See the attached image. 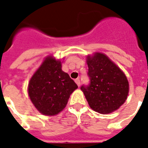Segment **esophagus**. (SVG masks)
I'll return each mask as SVG.
<instances>
[{
	"label": "esophagus",
	"instance_id": "34e87169",
	"mask_svg": "<svg viewBox=\"0 0 148 148\" xmlns=\"http://www.w3.org/2000/svg\"><path fill=\"white\" fill-rule=\"evenodd\" d=\"M75 83H76L77 84V85H78V86H80V84H81V82H80V79H75Z\"/></svg>",
	"mask_w": 148,
	"mask_h": 148
}]
</instances>
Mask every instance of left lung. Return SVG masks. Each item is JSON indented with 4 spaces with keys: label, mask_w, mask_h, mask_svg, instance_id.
Masks as SVG:
<instances>
[{
    "label": "left lung",
    "mask_w": 148,
    "mask_h": 148,
    "mask_svg": "<svg viewBox=\"0 0 148 148\" xmlns=\"http://www.w3.org/2000/svg\"><path fill=\"white\" fill-rule=\"evenodd\" d=\"M90 82L82 85L90 107L100 114L119 108L127 99L129 83L124 73L106 55L96 53L88 57Z\"/></svg>",
    "instance_id": "8db88e82"
}]
</instances>
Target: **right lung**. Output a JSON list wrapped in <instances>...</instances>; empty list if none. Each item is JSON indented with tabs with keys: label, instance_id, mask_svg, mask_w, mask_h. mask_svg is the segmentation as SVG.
<instances>
[{
	"label": "right lung",
	"instance_id": "1",
	"mask_svg": "<svg viewBox=\"0 0 148 148\" xmlns=\"http://www.w3.org/2000/svg\"><path fill=\"white\" fill-rule=\"evenodd\" d=\"M77 88L69 74L62 71L60 61L48 57L30 80L28 94L40 113L51 116L65 108Z\"/></svg>",
	"mask_w": 148,
	"mask_h": 148
}]
</instances>
